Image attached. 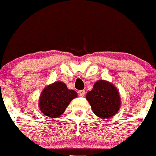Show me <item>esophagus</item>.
I'll use <instances>...</instances> for the list:
<instances>
[{"instance_id": "esophagus-1", "label": "esophagus", "mask_w": 156, "mask_h": 156, "mask_svg": "<svg viewBox=\"0 0 156 156\" xmlns=\"http://www.w3.org/2000/svg\"><path fill=\"white\" fill-rule=\"evenodd\" d=\"M85 90H80V91H79V95L80 96H85Z\"/></svg>"}]
</instances>
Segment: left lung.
I'll use <instances>...</instances> for the list:
<instances>
[{
  "label": "left lung",
  "instance_id": "8db88e82",
  "mask_svg": "<svg viewBox=\"0 0 156 156\" xmlns=\"http://www.w3.org/2000/svg\"><path fill=\"white\" fill-rule=\"evenodd\" d=\"M95 115L101 119L111 118L119 110L121 98L116 87L106 80H98L86 96Z\"/></svg>",
  "mask_w": 156,
  "mask_h": 156
}]
</instances>
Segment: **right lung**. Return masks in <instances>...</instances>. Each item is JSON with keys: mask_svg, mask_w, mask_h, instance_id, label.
<instances>
[{"mask_svg": "<svg viewBox=\"0 0 156 156\" xmlns=\"http://www.w3.org/2000/svg\"><path fill=\"white\" fill-rule=\"evenodd\" d=\"M76 96V92L69 90L64 83L57 81L43 90L38 106L45 116L58 118L64 112L72 99Z\"/></svg>", "mask_w": 156, "mask_h": 156, "instance_id": "right-lung-1", "label": "right lung"}]
</instances>
